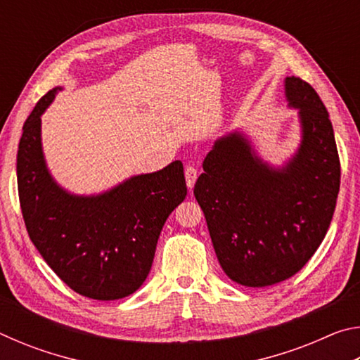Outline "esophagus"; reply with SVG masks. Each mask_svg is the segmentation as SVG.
<instances>
[{
    "mask_svg": "<svg viewBox=\"0 0 360 360\" xmlns=\"http://www.w3.org/2000/svg\"><path fill=\"white\" fill-rule=\"evenodd\" d=\"M197 178H198L197 168L187 167L186 168V181H187V187L188 188H192L195 186V182H197Z\"/></svg>",
    "mask_w": 360,
    "mask_h": 360,
    "instance_id": "1",
    "label": "esophagus"
}]
</instances>
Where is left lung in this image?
<instances>
[{"mask_svg":"<svg viewBox=\"0 0 360 360\" xmlns=\"http://www.w3.org/2000/svg\"><path fill=\"white\" fill-rule=\"evenodd\" d=\"M284 94L300 119L295 155L275 168L246 135L229 133L205 157L193 188L219 264L246 288H266L302 270L324 240L340 191V158L324 103L300 77H285Z\"/></svg>","mask_w":360,"mask_h":360,"instance_id":"left-lung-1","label":"left lung"}]
</instances>
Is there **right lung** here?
Wrapping results in <instances>:
<instances>
[{
    "label": "right lung",
    "mask_w": 360,
    "mask_h": 360,
    "mask_svg": "<svg viewBox=\"0 0 360 360\" xmlns=\"http://www.w3.org/2000/svg\"><path fill=\"white\" fill-rule=\"evenodd\" d=\"M56 87L23 124L17 186L30 240L70 288L94 300H119L141 288L163 224L187 195L179 160L160 172L131 176L98 195H75L49 173L41 115Z\"/></svg>",
    "instance_id": "right-lung-1"
}]
</instances>
